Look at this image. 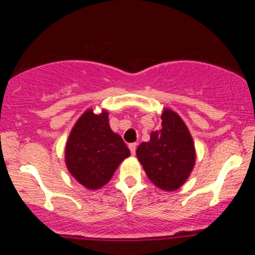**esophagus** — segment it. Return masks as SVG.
<instances>
[{"label": "esophagus", "instance_id": "1", "mask_svg": "<svg viewBox=\"0 0 255 255\" xmlns=\"http://www.w3.org/2000/svg\"><path fill=\"white\" fill-rule=\"evenodd\" d=\"M128 148H129L130 154H132V155H134V154H135V149H137V143H130L129 145H128Z\"/></svg>", "mask_w": 255, "mask_h": 255}]
</instances>
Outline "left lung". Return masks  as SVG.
I'll return each instance as SVG.
<instances>
[{
    "label": "left lung",
    "instance_id": "8db88e82",
    "mask_svg": "<svg viewBox=\"0 0 255 255\" xmlns=\"http://www.w3.org/2000/svg\"><path fill=\"white\" fill-rule=\"evenodd\" d=\"M138 160L151 182L165 191L179 189L195 165V146L189 129L175 112L161 115V128L137 148Z\"/></svg>",
    "mask_w": 255,
    "mask_h": 255
}]
</instances>
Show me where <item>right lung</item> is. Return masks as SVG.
Here are the masks:
<instances>
[{"label":"right lung","instance_id":"1","mask_svg":"<svg viewBox=\"0 0 255 255\" xmlns=\"http://www.w3.org/2000/svg\"><path fill=\"white\" fill-rule=\"evenodd\" d=\"M129 149L109 125V115L86 111L74 126L65 149L71 175L85 187L100 189L110 181L117 166L128 158Z\"/></svg>","mask_w":255,"mask_h":255}]
</instances>
